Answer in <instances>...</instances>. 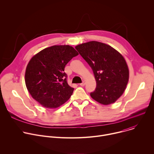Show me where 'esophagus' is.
Here are the masks:
<instances>
[{"instance_id": "esophagus-1", "label": "esophagus", "mask_w": 154, "mask_h": 154, "mask_svg": "<svg viewBox=\"0 0 154 154\" xmlns=\"http://www.w3.org/2000/svg\"><path fill=\"white\" fill-rule=\"evenodd\" d=\"M80 86H85V81H83L82 83H80Z\"/></svg>"}]
</instances>
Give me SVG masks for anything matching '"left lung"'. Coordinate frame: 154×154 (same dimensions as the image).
Listing matches in <instances>:
<instances>
[{"label": "left lung", "instance_id": "left-lung-1", "mask_svg": "<svg viewBox=\"0 0 154 154\" xmlns=\"http://www.w3.org/2000/svg\"><path fill=\"white\" fill-rule=\"evenodd\" d=\"M91 68L96 88L91 97L103 105L114 103L123 94L127 85L129 72L124 57L106 44L90 41L75 47Z\"/></svg>", "mask_w": 154, "mask_h": 154}]
</instances>
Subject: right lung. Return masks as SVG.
<instances>
[{"label": "right lung", "mask_w": 154, "mask_h": 154, "mask_svg": "<svg viewBox=\"0 0 154 154\" xmlns=\"http://www.w3.org/2000/svg\"><path fill=\"white\" fill-rule=\"evenodd\" d=\"M78 55L70 46H53L30 60L26 71V85L32 97L42 106L57 108L70 98L74 89L68 83L64 68Z\"/></svg>", "instance_id": "obj_1"}]
</instances>
